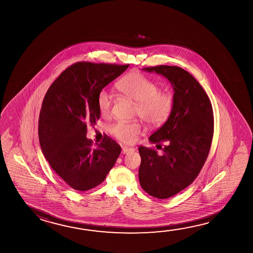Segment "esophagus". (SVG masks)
Here are the masks:
<instances>
[{"label": "esophagus", "mask_w": 253, "mask_h": 253, "mask_svg": "<svg viewBox=\"0 0 253 253\" xmlns=\"http://www.w3.org/2000/svg\"><path fill=\"white\" fill-rule=\"evenodd\" d=\"M134 151V148L132 147H128V146H124L122 147V152L123 154H128V153H131Z\"/></svg>", "instance_id": "esophagus-1"}]
</instances>
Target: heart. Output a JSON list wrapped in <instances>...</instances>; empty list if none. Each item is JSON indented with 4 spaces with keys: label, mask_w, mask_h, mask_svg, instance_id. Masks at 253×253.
Segmentation results:
<instances>
[{
    "label": "heart",
    "mask_w": 253,
    "mask_h": 253,
    "mask_svg": "<svg viewBox=\"0 0 253 253\" xmlns=\"http://www.w3.org/2000/svg\"><path fill=\"white\" fill-rule=\"evenodd\" d=\"M116 89L135 102L134 115L151 126L164 124L172 111V94L166 90H157L158 86L155 82L139 72H130L124 76L116 84ZM110 107V96L102 89L98 95V111L106 115ZM140 129L141 126L137 122L119 121L109 127V132L121 141L131 143Z\"/></svg>",
    "instance_id": "heart-1"
}]
</instances>
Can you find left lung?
I'll return each instance as SVG.
<instances>
[{
  "mask_svg": "<svg viewBox=\"0 0 253 253\" xmlns=\"http://www.w3.org/2000/svg\"><path fill=\"white\" fill-rule=\"evenodd\" d=\"M167 78L174 90L172 111L149 141L165 143L163 154L140 146V186L158 199H167L189 186L208 157L212 141V106L194 76L181 67L157 66L143 68Z\"/></svg>",
  "mask_w": 253,
  "mask_h": 253,
  "instance_id": "1",
  "label": "left lung"
}]
</instances>
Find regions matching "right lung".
<instances>
[{
	"label": "right lung",
	"mask_w": 253,
	"mask_h": 253,
	"mask_svg": "<svg viewBox=\"0 0 253 253\" xmlns=\"http://www.w3.org/2000/svg\"><path fill=\"white\" fill-rule=\"evenodd\" d=\"M128 67L76 63L45 94L38 125L41 148L54 171L75 190H89L102 183L120 155L121 146L110 137L94 146L86 134L87 125H95L100 116L98 93Z\"/></svg>",
	"instance_id": "obj_1"
}]
</instances>
